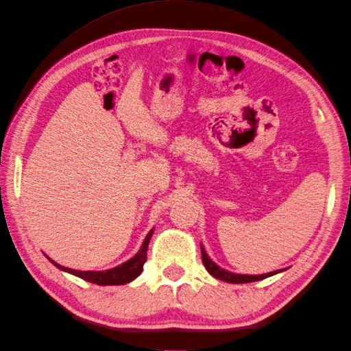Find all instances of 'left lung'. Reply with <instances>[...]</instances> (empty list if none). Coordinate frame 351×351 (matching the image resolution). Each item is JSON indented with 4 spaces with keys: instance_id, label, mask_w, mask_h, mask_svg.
Segmentation results:
<instances>
[{
    "instance_id": "obj_1",
    "label": "left lung",
    "mask_w": 351,
    "mask_h": 351,
    "mask_svg": "<svg viewBox=\"0 0 351 351\" xmlns=\"http://www.w3.org/2000/svg\"><path fill=\"white\" fill-rule=\"evenodd\" d=\"M200 252H202V262H204V265H205V268L208 269V272L212 275V277H215V278H218V280H221V281H226V282L244 284V282L261 281V280L272 277V275L284 271V269H280V271H274V272L262 274V275H241V274H234V272H230V271H226V269L219 268L218 265L208 256V253L205 252L204 246H200Z\"/></svg>"
}]
</instances>
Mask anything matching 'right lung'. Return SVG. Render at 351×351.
Returning a JSON list of instances; mask_svg holds the SVG:
<instances>
[{
    "instance_id": "obj_1",
    "label": "right lung",
    "mask_w": 351,
    "mask_h": 351,
    "mask_svg": "<svg viewBox=\"0 0 351 351\" xmlns=\"http://www.w3.org/2000/svg\"><path fill=\"white\" fill-rule=\"evenodd\" d=\"M154 234V228L147 232V236L143 240V244L141 250L137 252L132 259H129L127 262L119 265L112 269H107V271H77V269H70L66 267H61L57 262L52 261L51 258H48V261L56 265V267L61 271H66L71 275H76V277L89 281L93 284L98 285H123L133 281L134 278L139 277L143 271V265L146 262V253H147V244H149V240Z\"/></svg>"
}]
</instances>
